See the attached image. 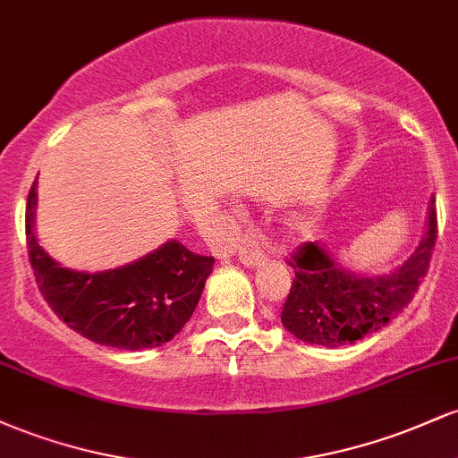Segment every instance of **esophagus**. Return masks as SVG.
<instances>
[{"label": "esophagus", "mask_w": 458, "mask_h": 458, "mask_svg": "<svg viewBox=\"0 0 458 458\" xmlns=\"http://www.w3.org/2000/svg\"><path fill=\"white\" fill-rule=\"evenodd\" d=\"M262 241H265V236L262 233H259L256 228L247 230L243 241H241L239 245V251H236V256H239V260L243 262L245 267H259L260 262H265V251H262Z\"/></svg>", "instance_id": "34e87169"}]
</instances>
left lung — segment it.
I'll use <instances>...</instances> for the list:
<instances>
[{
	"mask_svg": "<svg viewBox=\"0 0 458 458\" xmlns=\"http://www.w3.org/2000/svg\"><path fill=\"white\" fill-rule=\"evenodd\" d=\"M435 241L437 208L430 199L427 236L392 276L357 277L335 265L318 243H301L286 260L295 277L282 308V325L303 343L329 349L375 334L411 303L428 273Z\"/></svg>",
	"mask_w": 458,
	"mask_h": 458,
	"instance_id": "left-lung-1",
	"label": "left lung"
}]
</instances>
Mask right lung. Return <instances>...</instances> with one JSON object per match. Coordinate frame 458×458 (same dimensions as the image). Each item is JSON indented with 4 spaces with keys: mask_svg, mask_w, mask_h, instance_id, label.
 <instances>
[{
    "mask_svg": "<svg viewBox=\"0 0 458 458\" xmlns=\"http://www.w3.org/2000/svg\"><path fill=\"white\" fill-rule=\"evenodd\" d=\"M36 182L25 207V241L40 295L71 329L97 344L150 349L170 343L196 310L213 256L165 245L123 269L81 273L60 267L34 236Z\"/></svg>",
    "mask_w": 458,
    "mask_h": 458,
    "instance_id": "add662e5",
    "label": "right lung"
}]
</instances>
